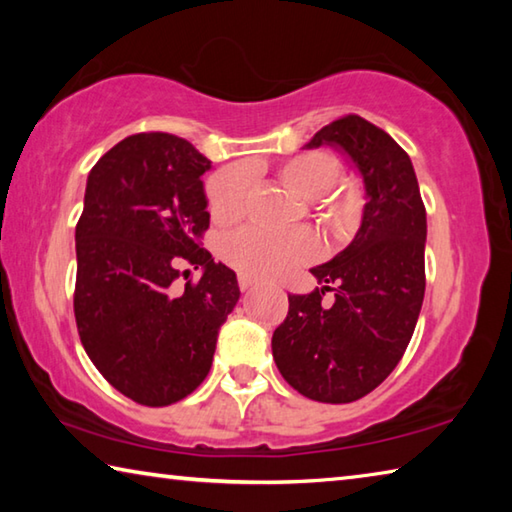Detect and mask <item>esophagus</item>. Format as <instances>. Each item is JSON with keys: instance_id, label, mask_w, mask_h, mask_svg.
<instances>
[{"instance_id": "34e87169", "label": "esophagus", "mask_w": 512, "mask_h": 512, "mask_svg": "<svg viewBox=\"0 0 512 512\" xmlns=\"http://www.w3.org/2000/svg\"><path fill=\"white\" fill-rule=\"evenodd\" d=\"M255 287H257L255 280H250V277H246V275H239V289L241 291H250V289H255Z\"/></svg>"}]
</instances>
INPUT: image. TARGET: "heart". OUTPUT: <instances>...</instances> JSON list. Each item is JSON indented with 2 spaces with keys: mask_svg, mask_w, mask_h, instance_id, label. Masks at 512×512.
Returning a JSON list of instances; mask_svg holds the SVG:
<instances>
[{
  "mask_svg": "<svg viewBox=\"0 0 512 512\" xmlns=\"http://www.w3.org/2000/svg\"><path fill=\"white\" fill-rule=\"evenodd\" d=\"M246 171L262 173L266 169L262 164H248ZM246 171L223 169L207 180V210L216 223L232 225L246 214L250 194ZM341 173V160L327 151H302L275 167V176L298 196L311 201L318 219L339 237L348 235L357 225L361 210L359 194L352 187H336ZM219 250L223 262L237 273L255 280H275L309 262L318 253V241L305 230L268 235L257 228H244L225 237Z\"/></svg>",
  "mask_w": 512,
  "mask_h": 512,
  "instance_id": "obj_1",
  "label": "heart"
}]
</instances>
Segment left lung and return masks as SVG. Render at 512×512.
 Instances as JSON below:
<instances>
[{"label": "left lung", "mask_w": 512, "mask_h": 512, "mask_svg": "<svg viewBox=\"0 0 512 512\" xmlns=\"http://www.w3.org/2000/svg\"><path fill=\"white\" fill-rule=\"evenodd\" d=\"M334 144L357 164L368 203L352 244L311 268L318 284L289 296V314L273 332V359L300 395L348 404L384 381L404 357L424 300V210L409 153L359 115L320 128L307 144ZM335 291L332 306L322 305Z\"/></svg>", "instance_id": "obj_1"}]
</instances>
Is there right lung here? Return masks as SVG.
Here are the masks:
<instances>
[{
    "instance_id": "add662e5",
    "label": "right lung",
    "mask_w": 512,
    "mask_h": 512,
    "mask_svg": "<svg viewBox=\"0 0 512 512\" xmlns=\"http://www.w3.org/2000/svg\"><path fill=\"white\" fill-rule=\"evenodd\" d=\"M207 169L183 137L137 133L88 176L76 223V327L108 384L142 406H169L201 386L239 300L235 271L201 248ZM185 263L204 275L178 290Z\"/></svg>"
}]
</instances>
